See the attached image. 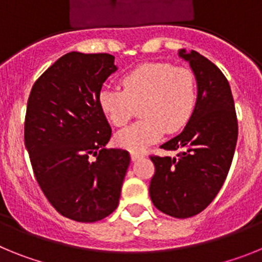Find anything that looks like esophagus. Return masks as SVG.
I'll return each instance as SVG.
<instances>
[{
    "instance_id": "obj_1",
    "label": "esophagus",
    "mask_w": 262,
    "mask_h": 262,
    "mask_svg": "<svg viewBox=\"0 0 262 262\" xmlns=\"http://www.w3.org/2000/svg\"><path fill=\"white\" fill-rule=\"evenodd\" d=\"M144 155H143V152H138V151H131V159H133V161H136V160H139L140 157H143Z\"/></svg>"
}]
</instances>
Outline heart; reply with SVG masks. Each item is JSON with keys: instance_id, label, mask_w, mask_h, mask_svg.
I'll return each mask as SVG.
<instances>
[{"instance_id": "b5f03b06", "label": "heart", "mask_w": 262, "mask_h": 262, "mask_svg": "<svg viewBox=\"0 0 262 262\" xmlns=\"http://www.w3.org/2000/svg\"><path fill=\"white\" fill-rule=\"evenodd\" d=\"M122 86L103 88L99 108L115 127H123L140 106L142 120L120 131L117 140L131 151H142L164 133L181 131L196 105V78L186 67L170 62H145L127 72Z\"/></svg>"}]
</instances>
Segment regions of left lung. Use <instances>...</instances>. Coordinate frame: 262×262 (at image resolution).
I'll use <instances>...</instances> for the list:
<instances>
[{
	"label": "left lung",
	"mask_w": 262,
	"mask_h": 262,
	"mask_svg": "<svg viewBox=\"0 0 262 262\" xmlns=\"http://www.w3.org/2000/svg\"><path fill=\"white\" fill-rule=\"evenodd\" d=\"M180 56L189 61L198 84V98L189 123L180 135L164 143L177 157L151 155L155 174L149 195L155 207L185 219L212 202L226 181L237 142V118L226 76L196 51Z\"/></svg>",
	"instance_id": "obj_1"
}]
</instances>
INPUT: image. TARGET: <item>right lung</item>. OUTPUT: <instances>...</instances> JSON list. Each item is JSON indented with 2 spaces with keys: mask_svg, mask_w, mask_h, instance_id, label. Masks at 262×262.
Instances as JSON below:
<instances>
[{
  "mask_svg": "<svg viewBox=\"0 0 262 262\" xmlns=\"http://www.w3.org/2000/svg\"><path fill=\"white\" fill-rule=\"evenodd\" d=\"M117 71L108 53L69 52L35 81L25 117V145L38 185L62 216L93 223L118 207L129 154L105 145L111 127L98 103Z\"/></svg>",
  "mask_w": 262,
  "mask_h": 262,
  "instance_id": "right-lung-1",
  "label": "right lung"
}]
</instances>
